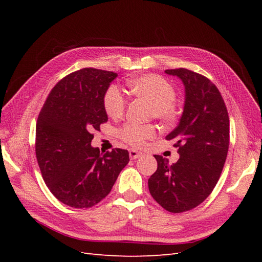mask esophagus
Instances as JSON below:
<instances>
[{
	"label": "esophagus",
	"mask_w": 262,
	"mask_h": 262,
	"mask_svg": "<svg viewBox=\"0 0 262 262\" xmlns=\"http://www.w3.org/2000/svg\"><path fill=\"white\" fill-rule=\"evenodd\" d=\"M129 155H130L131 160H137V158H139L142 155V153L139 152V150H136V149H130Z\"/></svg>",
	"instance_id": "1"
}]
</instances>
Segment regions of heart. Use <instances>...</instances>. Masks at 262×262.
<instances>
[{
  "instance_id": "b5f03b06",
  "label": "heart",
  "mask_w": 262,
  "mask_h": 262,
  "mask_svg": "<svg viewBox=\"0 0 262 262\" xmlns=\"http://www.w3.org/2000/svg\"><path fill=\"white\" fill-rule=\"evenodd\" d=\"M130 93L134 96L150 102V116L160 119L164 123H173L179 116L175 102L176 90L166 78L156 74L142 75L128 82ZM106 114L117 119L121 117L126 107V99L117 85H110L102 98ZM157 128L153 124L128 123L118 131V136L124 143L133 147H142L145 142L155 138Z\"/></svg>"
}]
</instances>
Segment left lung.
Instances as JSON below:
<instances>
[{
	"instance_id": "8db88e82",
	"label": "left lung",
	"mask_w": 262,
	"mask_h": 262,
	"mask_svg": "<svg viewBox=\"0 0 262 262\" xmlns=\"http://www.w3.org/2000/svg\"><path fill=\"white\" fill-rule=\"evenodd\" d=\"M165 73L185 85L184 113L166 137L176 142L180 157L169 165L154 155L157 169L148 179V190L166 211L181 213L201 204L217 184L228 152L229 118L223 97L208 77L184 68Z\"/></svg>"
}]
</instances>
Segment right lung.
Wrapping results in <instances>:
<instances>
[{"instance_id": "obj_1", "label": "right lung", "mask_w": 262, "mask_h": 262, "mask_svg": "<svg viewBox=\"0 0 262 262\" xmlns=\"http://www.w3.org/2000/svg\"><path fill=\"white\" fill-rule=\"evenodd\" d=\"M117 73L85 68L51 90L36 124V157L42 178L59 201L92 208L106 198L129 163L126 149L100 153L91 142L108 120L102 98Z\"/></svg>"}]
</instances>
